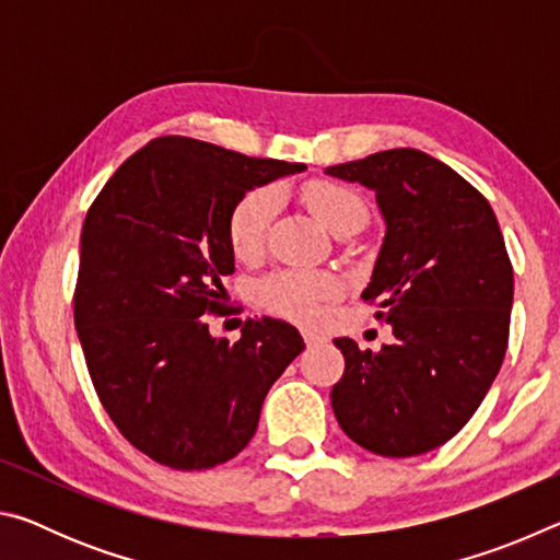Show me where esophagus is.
Masks as SVG:
<instances>
[{
    "instance_id": "1",
    "label": "esophagus",
    "mask_w": 560,
    "mask_h": 560,
    "mask_svg": "<svg viewBox=\"0 0 560 560\" xmlns=\"http://www.w3.org/2000/svg\"><path fill=\"white\" fill-rule=\"evenodd\" d=\"M301 334H303V340H306V346H318V343H324V340H326L324 336L316 334V330H311V328H303Z\"/></svg>"
}]
</instances>
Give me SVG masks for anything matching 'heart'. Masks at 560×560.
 <instances>
[{
    "instance_id": "b5f03b06",
    "label": "heart",
    "mask_w": 560,
    "mask_h": 560,
    "mask_svg": "<svg viewBox=\"0 0 560 560\" xmlns=\"http://www.w3.org/2000/svg\"><path fill=\"white\" fill-rule=\"evenodd\" d=\"M303 202L328 232H336L355 220L365 222L363 200L353 189L328 183V179H314V183L303 187ZM277 192L271 187H259L240 197V202L232 207L226 234H230V244L236 257H254L261 249L267 226L271 217L277 214ZM334 289L336 281L328 273L283 271L261 283L259 301L281 316L308 320L318 314V303L330 296Z\"/></svg>"
}]
</instances>
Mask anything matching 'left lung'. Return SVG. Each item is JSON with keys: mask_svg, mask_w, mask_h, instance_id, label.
<instances>
[{"mask_svg": "<svg viewBox=\"0 0 560 560\" xmlns=\"http://www.w3.org/2000/svg\"><path fill=\"white\" fill-rule=\"evenodd\" d=\"M326 175L375 192L385 236L363 301L381 303L395 343L377 353L336 338L346 373L330 390L350 440L412 457L452 440L485 400L509 343L514 269L491 205L450 165L383 150Z\"/></svg>", "mask_w": 560, "mask_h": 560, "instance_id": "obj_1", "label": "left lung"}]
</instances>
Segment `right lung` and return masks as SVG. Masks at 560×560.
Masks as SVG:
<instances>
[{"label": "right lung", "mask_w": 560, "mask_h": 560, "mask_svg": "<svg viewBox=\"0 0 560 560\" xmlns=\"http://www.w3.org/2000/svg\"><path fill=\"white\" fill-rule=\"evenodd\" d=\"M306 165L246 158L185 136L150 140L101 189L81 230L73 320L93 387L122 438L173 469H210L254 438L269 387L303 348L279 318L210 334L226 234L249 189Z\"/></svg>", "instance_id": "add662e5"}]
</instances>
